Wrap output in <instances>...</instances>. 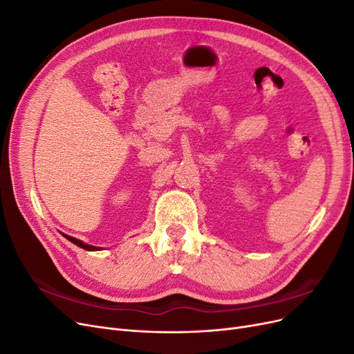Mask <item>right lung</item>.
I'll return each instance as SVG.
<instances>
[{"instance_id":"right-lung-1","label":"right lung","mask_w":354,"mask_h":354,"mask_svg":"<svg viewBox=\"0 0 354 354\" xmlns=\"http://www.w3.org/2000/svg\"><path fill=\"white\" fill-rule=\"evenodd\" d=\"M62 234H63V236H65L68 241H71L72 243L80 246V248H84V250H87V251H100V250H103V248H100V246H93V245L85 243V242H82V241H80V239H77V238H72V236H69V234H65V233H62Z\"/></svg>"}]
</instances>
